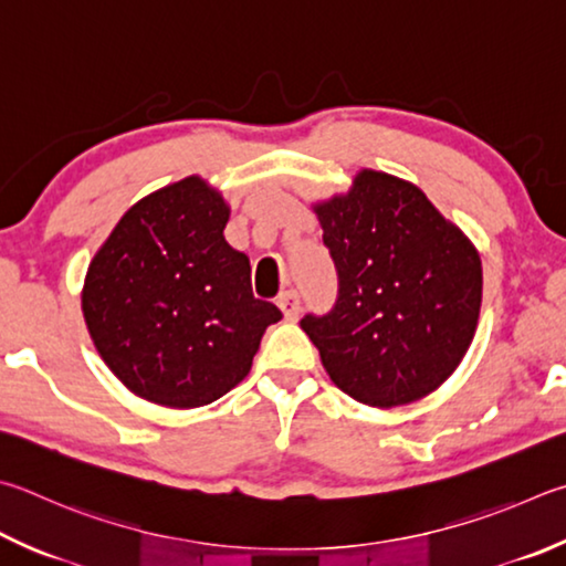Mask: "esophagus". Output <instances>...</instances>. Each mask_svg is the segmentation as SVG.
<instances>
[{
	"label": "esophagus",
	"instance_id": "esophagus-1",
	"mask_svg": "<svg viewBox=\"0 0 566 566\" xmlns=\"http://www.w3.org/2000/svg\"><path fill=\"white\" fill-rule=\"evenodd\" d=\"M280 310H282L286 322H294V318L300 316V310H302L300 294H296V292H284V294L280 296Z\"/></svg>",
	"mask_w": 566,
	"mask_h": 566
}]
</instances>
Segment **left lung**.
Instances as JSON below:
<instances>
[{
    "instance_id": "8db88e82",
    "label": "left lung",
    "mask_w": 566,
    "mask_h": 566,
    "mask_svg": "<svg viewBox=\"0 0 566 566\" xmlns=\"http://www.w3.org/2000/svg\"><path fill=\"white\" fill-rule=\"evenodd\" d=\"M338 294L302 328L332 381L358 403L394 408L455 371L475 336L480 254L413 182L361 170L354 188L316 202Z\"/></svg>"
}]
</instances>
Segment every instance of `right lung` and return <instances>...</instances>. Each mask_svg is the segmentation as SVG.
<instances>
[{
	"mask_svg": "<svg viewBox=\"0 0 566 566\" xmlns=\"http://www.w3.org/2000/svg\"><path fill=\"white\" fill-rule=\"evenodd\" d=\"M230 208L198 176L123 214L88 264L81 310L101 358L150 403L198 408L250 374L264 328L248 254L224 240Z\"/></svg>",
	"mask_w": 566,
	"mask_h": 566,
	"instance_id": "right-lung-1",
	"label": "right lung"
}]
</instances>
